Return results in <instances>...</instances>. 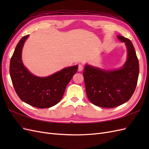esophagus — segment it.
<instances>
[{"label": "esophagus", "instance_id": "esophagus-1", "mask_svg": "<svg viewBox=\"0 0 149 149\" xmlns=\"http://www.w3.org/2000/svg\"><path fill=\"white\" fill-rule=\"evenodd\" d=\"M83 70V66L82 65H78V71H82Z\"/></svg>", "mask_w": 149, "mask_h": 149}]
</instances>
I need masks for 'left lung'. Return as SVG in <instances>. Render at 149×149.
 Returning <instances> with one entry per match:
<instances>
[{
    "instance_id": "1",
    "label": "left lung",
    "mask_w": 149,
    "mask_h": 149,
    "mask_svg": "<svg viewBox=\"0 0 149 149\" xmlns=\"http://www.w3.org/2000/svg\"><path fill=\"white\" fill-rule=\"evenodd\" d=\"M125 43L127 58L118 70H105L86 65L83 76L87 96L95 106L112 108L130 100L136 89L139 74V60L132 43L128 38L118 35Z\"/></svg>"
}]
</instances>
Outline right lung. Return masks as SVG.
<instances>
[{
	"label": "right lung",
	"instance_id": "1",
	"mask_svg": "<svg viewBox=\"0 0 149 149\" xmlns=\"http://www.w3.org/2000/svg\"><path fill=\"white\" fill-rule=\"evenodd\" d=\"M29 35L22 37L15 47L10 62V75L13 88L20 100L38 108H48L59 102L66 86L77 72L78 65L67 67L47 77H38L26 68L22 51Z\"/></svg>",
	"mask_w": 149,
	"mask_h": 149
}]
</instances>
